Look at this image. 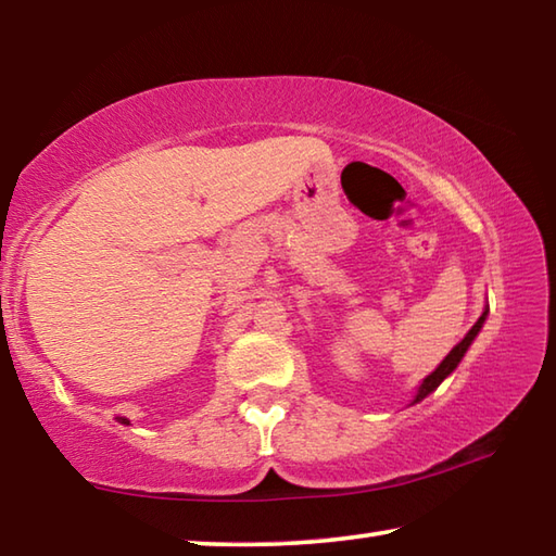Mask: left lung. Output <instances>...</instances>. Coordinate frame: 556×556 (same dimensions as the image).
Returning a JSON list of instances; mask_svg holds the SVG:
<instances>
[{
  "instance_id": "8db88e82",
  "label": "left lung",
  "mask_w": 556,
  "mask_h": 556,
  "mask_svg": "<svg viewBox=\"0 0 556 556\" xmlns=\"http://www.w3.org/2000/svg\"><path fill=\"white\" fill-rule=\"evenodd\" d=\"M485 316H488V312H483V316L481 318H478V321H476V326L473 328H470V331L466 333V338H464V341H460L456 348H454V351H451L446 357H444V361H441V365H439V368L434 370V372H431L429 375V378H425V382H421V388H419V392H417V397H414V402H419V400H425L427 397V394L429 392H434L437 388H439V384L441 382H444V378H446V375H451V372H454L456 370V365L460 363V357H464V353L468 351V345L470 343H473V338L478 336V331H481V328H483V321H485Z\"/></svg>"
}]
</instances>
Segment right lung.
Wrapping results in <instances>:
<instances>
[{
	"mask_svg": "<svg viewBox=\"0 0 556 556\" xmlns=\"http://www.w3.org/2000/svg\"><path fill=\"white\" fill-rule=\"evenodd\" d=\"M122 421H125V425H129V421H127V419H122Z\"/></svg>",
	"mask_w": 556,
	"mask_h": 556,
	"instance_id": "right-lung-1",
	"label": "right lung"
}]
</instances>
